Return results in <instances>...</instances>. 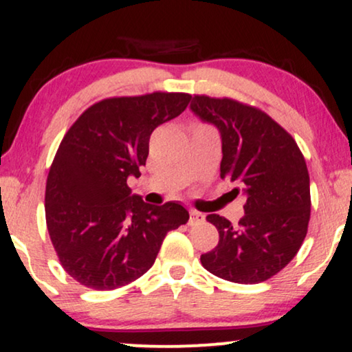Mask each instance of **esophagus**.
<instances>
[{"mask_svg":"<svg viewBox=\"0 0 352 352\" xmlns=\"http://www.w3.org/2000/svg\"><path fill=\"white\" fill-rule=\"evenodd\" d=\"M189 214H190V216H189V224H190V226H197V224L204 223V221H205V214L200 213V211L190 210Z\"/></svg>","mask_w":352,"mask_h":352,"instance_id":"esophagus-1","label":"esophagus"}]
</instances>
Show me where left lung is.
Listing matches in <instances>:
<instances>
[{
	"label": "left lung",
	"instance_id": "8db88e82",
	"mask_svg": "<svg viewBox=\"0 0 352 352\" xmlns=\"http://www.w3.org/2000/svg\"><path fill=\"white\" fill-rule=\"evenodd\" d=\"M190 110L219 129L221 177L237 182L247 199L237 228L219 214L206 216L219 242L200 261L224 280H267L295 258L306 237L311 190L305 157L280 124L252 105L194 96Z\"/></svg>",
	"mask_w": 352,
	"mask_h": 352
}]
</instances>
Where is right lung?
Returning <instances> with one entry per match:
<instances>
[{
  "label": "right lung",
  "instance_id": "1",
  "mask_svg": "<svg viewBox=\"0 0 352 352\" xmlns=\"http://www.w3.org/2000/svg\"><path fill=\"white\" fill-rule=\"evenodd\" d=\"M192 96L157 93L99 100L65 133L46 182V226L70 277L93 290L128 285L155 263L165 235L189 221L176 201L148 205L126 181L146 165L157 126Z\"/></svg>",
  "mask_w": 352,
  "mask_h": 352
}]
</instances>
